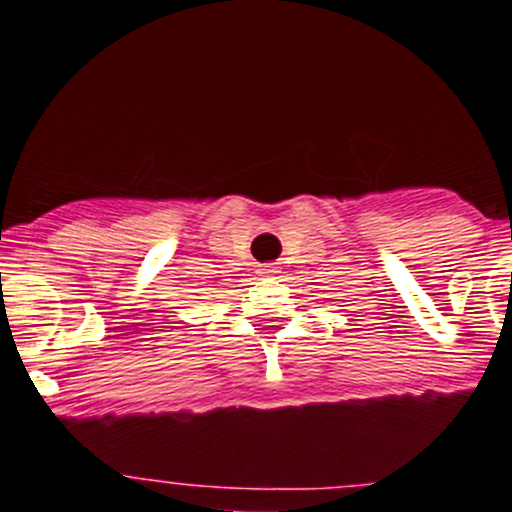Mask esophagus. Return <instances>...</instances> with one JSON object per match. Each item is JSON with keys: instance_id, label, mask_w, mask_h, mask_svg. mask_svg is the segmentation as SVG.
Returning <instances> with one entry per match:
<instances>
[{"instance_id": "34e87169", "label": "esophagus", "mask_w": 512, "mask_h": 512, "mask_svg": "<svg viewBox=\"0 0 512 512\" xmlns=\"http://www.w3.org/2000/svg\"><path fill=\"white\" fill-rule=\"evenodd\" d=\"M278 265H260V275L262 278H275L278 275Z\"/></svg>"}]
</instances>
